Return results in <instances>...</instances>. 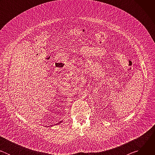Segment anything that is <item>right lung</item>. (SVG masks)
I'll list each match as a JSON object with an SVG mask.
<instances>
[{
	"label": "right lung",
	"instance_id": "right-lung-1",
	"mask_svg": "<svg viewBox=\"0 0 155 155\" xmlns=\"http://www.w3.org/2000/svg\"><path fill=\"white\" fill-rule=\"evenodd\" d=\"M61 122H62V121H60V122H59L58 124H60Z\"/></svg>",
	"mask_w": 155,
	"mask_h": 155
}]
</instances>
